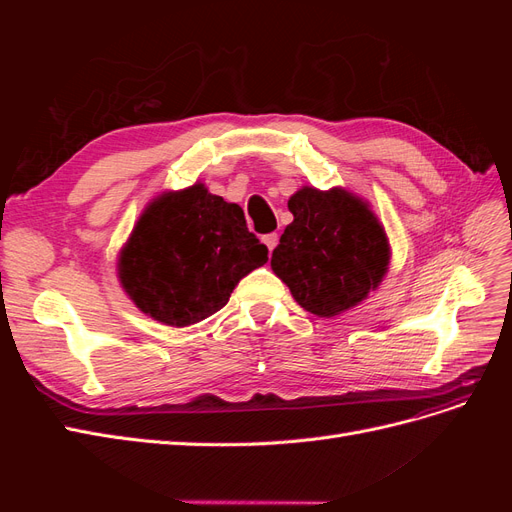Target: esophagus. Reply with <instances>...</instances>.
Listing matches in <instances>:
<instances>
[{
	"instance_id": "obj_1",
	"label": "esophagus",
	"mask_w": 512,
	"mask_h": 512,
	"mask_svg": "<svg viewBox=\"0 0 512 512\" xmlns=\"http://www.w3.org/2000/svg\"><path fill=\"white\" fill-rule=\"evenodd\" d=\"M277 241H280V237L275 235V232H269V235H265L262 237V243H265L267 247H269V252H273L275 250V245H277Z\"/></svg>"
}]
</instances>
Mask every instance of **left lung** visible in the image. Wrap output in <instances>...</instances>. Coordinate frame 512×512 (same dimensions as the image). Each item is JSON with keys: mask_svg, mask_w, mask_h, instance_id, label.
<instances>
[{"mask_svg": "<svg viewBox=\"0 0 512 512\" xmlns=\"http://www.w3.org/2000/svg\"><path fill=\"white\" fill-rule=\"evenodd\" d=\"M294 220L273 250L271 269L294 301L320 318L361 305L389 273L391 243L365 198L346 188L303 185L288 198Z\"/></svg>", "mask_w": 512, "mask_h": 512, "instance_id": "1", "label": "left lung"}]
</instances>
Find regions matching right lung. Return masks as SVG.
I'll use <instances>...</instances> for the list:
<instances>
[{"instance_id":"1","label":"right lung","mask_w":512,"mask_h":512,"mask_svg":"<svg viewBox=\"0 0 512 512\" xmlns=\"http://www.w3.org/2000/svg\"><path fill=\"white\" fill-rule=\"evenodd\" d=\"M267 254L243 209L196 181L147 203L119 250L117 277L145 316L181 329L220 312Z\"/></svg>"}]
</instances>
